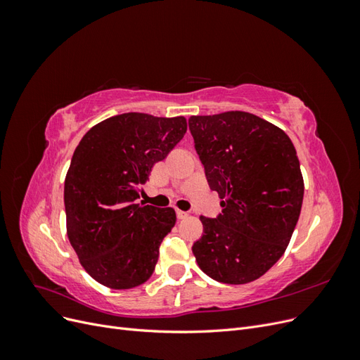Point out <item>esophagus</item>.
I'll use <instances>...</instances> for the list:
<instances>
[{
    "mask_svg": "<svg viewBox=\"0 0 360 360\" xmlns=\"http://www.w3.org/2000/svg\"><path fill=\"white\" fill-rule=\"evenodd\" d=\"M189 216V212H183V210H177V217L179 219H184V217Z\"/></svg>",
    "mask_w": 360,
    "mask_h": 360,
    "instance_id": "1",
    "label": "esophagus"
}]
</instances>
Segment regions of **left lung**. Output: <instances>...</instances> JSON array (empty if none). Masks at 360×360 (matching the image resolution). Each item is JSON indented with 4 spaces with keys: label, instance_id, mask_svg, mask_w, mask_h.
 <instances>
[{
    "label": "left lung",
    "instance_id": "left-lung-1",
    "mask_svg": "<svg viewBox=\"0 0 360 360\" xmlns=\"http://www.w3.org/2000/svg\"><path fill=\"white\" fill-rule=\"evenodd\" d=\"M189 130L222 213L201 216L192 246L200 269L224 284L263 276L284 255L299 221L303 177L288 135L243 111L192 115Z\"/></svg>",
    "mask_w": 360,
    "mask_h": 360
}]
</instances>
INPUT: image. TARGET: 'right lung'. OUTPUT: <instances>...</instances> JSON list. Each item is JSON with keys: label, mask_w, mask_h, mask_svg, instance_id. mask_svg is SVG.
<instances>
[{"label": "right lung", "mask_w": 360, "mask_h": 360, "mask_svg": "<svg viewBox=\"0 0 360 360\" xmlns=\"http://www.w3.org/2000/svg\"><path fill=\"white\" fill-rule=\"evenodd\" d=\"M186 129L184 117L127 112L91 127L76 147L64 181L68 236L86 274L102 285L127 290L153 275L176 212L136 200L151 168Z\"/></svg>", "instance_id": "right-lung-1"}]
</instances>
